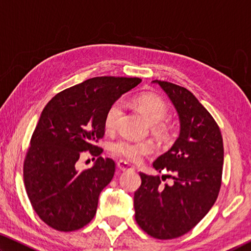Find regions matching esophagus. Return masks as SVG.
<instances>
[{"label":"esophagus","mask_w":251,"mask_h":251,"mask_svg":"<svg viewBox=\"0 0 251 251\" xmlns=\"http://www.w3.org/2000/svg\"><path fill=\"white\" fill-rule=\"evenodd\" d=\"M117 167L120 168L122 172H133V171H135L134 166H131L129 163H127L126 160H123V159L117 161Z\"/></svg>","instance_id":"34e87169"}]
</instances>
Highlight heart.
Wrapping results in <instances>:
<instances>
[{"label": "heart", "mask_w": 251, "mask_h": 251, "mask_svg": "<svg viewBox=\"0 0 251 251\" xmlns=\"http://www.w3.org/2000/svg\"><path fill=\"white\" fill-rule=\"evenodd\" d=\"M135 107L142 114L144 118L152 125V130L161 136H165L171 130V126L161 122L167 114V106L165 101L155 94L147 93L134 100ZM123 115V104L115 101L105 116V127L107 130H114ZM109 151L113 155L123 157L130 161H141L146 155L154 151V145L151 142H135L130 139H120L109 145Z\"/></svg>", "instance_id": "b5f03b06"}]
</instances>
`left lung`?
Listing matches in <instances>:
<instances>
[{
  "label": "left lung",
  "instance_id": "left-lung-1",
  "mask_svg": "<svg viewBox=\"0 0 251 251\" xmlns=\"http://www.w3.org/2000/svg\"><path fill=\"white\" fill-rule=\"evenodd\" d=\"M158 84L175 107L179 135L152 167L173 173L172 185L159 176L139 173L142 185L134 194L135 219L157 239L180 237L196 226L218 197L224 164L220 129L193 93L173 83Z\"/></svg>",
  "mask_w": 251,
  "mask_h": 251
}]
</instances>
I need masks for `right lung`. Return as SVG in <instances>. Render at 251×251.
Returning a JSON list of instances; mask_svg holds the SVG:
<instances>
[{
  "mask_svg": "<svg viewBox=\"0 0 251 251\" xmlns=\"http://www.w3.org/2000/svg\"><path fill=\"white\" fill-rule=\"evenodd\" d=\"M141 78L101 76L55 95L41 114L24 161V184L34 210L59 231H73L94 218L101 190L115 163L100 157L85 171L77 168L82 151L100 155L95 144L105 134V116Z\"/></svg>",
  "mask_w": 251,
  "mask_h": 251,
  "instance_id": "add662e5",
  "label": "right lung"
}]
</instances>
